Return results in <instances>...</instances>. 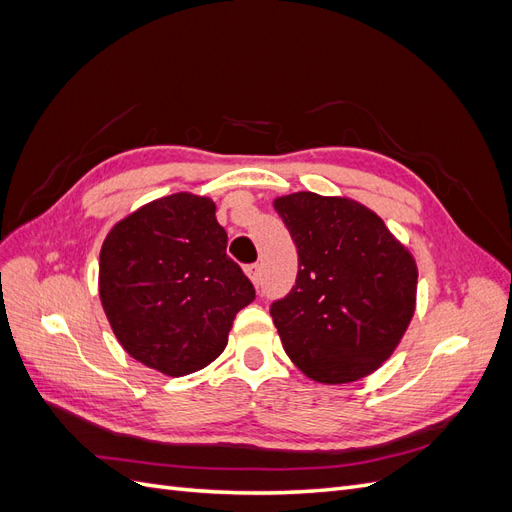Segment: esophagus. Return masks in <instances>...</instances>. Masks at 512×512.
Segmentation results:
<instances>
[{
	"instance_id": "34e87169",
	"label": "esophagus",
	"mask_w": 512,
	"mask_h": 512,
	"mask_svg": "<svg viewBox=\"0 0 512 512\" xmlns=\"http://www.w3.org/2000/svg\"><path fill=\"white\" fill-rule=\"evenodd\" d=\"M245 273L250 275V280L258 286V282H260V265H256V262H254V265H247Z\"/></svg>"
}]
</instances>
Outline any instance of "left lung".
I'll return each mask as SVG.
<instances>
[{"label":"left lung","instance_id":"left-lung-1","mask_svg":"<svg viewBox=\"0 0 512 512\" xmlns=\"http://www.w3.org/2000/svg\"><path fill=\"white\" fill-rule=\"evenodd\" d=\"M297 245L299 273L271 316L305 376L359 380L389 359L416 303V265L374 211L348 198L297 192L275 200Z\"/></svg>","mask_w":512,"mask_h":512}]
</instances>
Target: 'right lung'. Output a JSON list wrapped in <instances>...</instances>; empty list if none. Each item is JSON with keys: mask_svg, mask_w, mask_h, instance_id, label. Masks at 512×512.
<instances>
[{"mask_svg": "<svg viewBox=\"0 0 512 512\" xmlns=\"http://www.w3.org/2000/svg\"><path fill=\"white\" fill-rule=\"evenodd\" d=\"M215 205L173 194L121 220L100 252V299L130 356L166 376L218 359L232 320L256 299L226 254Z\"/></svg>", "mask_w": 512, "mask_h": 512, "instance_id": "add662e5", "label": "right lung"}]
</instances>
